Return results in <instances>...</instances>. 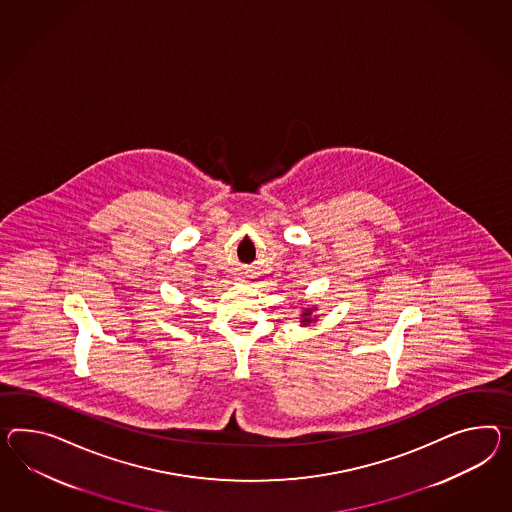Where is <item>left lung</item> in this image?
<instances>
[{
	"label": "left lung",
	"mask_w": 512,
	"mask_h": 512,
	"mask_svg": "<svg viewBox=\"0 0 512 512\" xmlns=\"http://www.w3.org/2000/svg\"><path fill=\"white\" fill-rule=\"evenodd\" d=\"M315 308H306L304 312L301 314V323L302 325H310V323H314L315 317H314Z\"/></svg>",
	"instance_id": "8db88e82"
}]
</instances>
